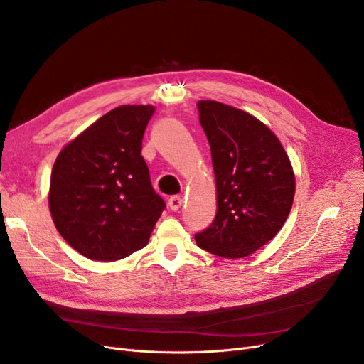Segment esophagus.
I'll return each instance as SVG.
<instances>
[{
  "instance_id": "1",
  "label": "esophagus",
  "mask_w": 364,
  "mask_h": 364,
  "mask_svg": "<svg viewBox=\"0 0 364 364\" xmlns=\"http://www.w3.org/2000/svg\"><path fill=\"white\" fill-rule=\"evenodd\" d=\"M183 204V200L181 197H171L169 200V207L172 211H178Z\"/></svg>"
}]
</instances>
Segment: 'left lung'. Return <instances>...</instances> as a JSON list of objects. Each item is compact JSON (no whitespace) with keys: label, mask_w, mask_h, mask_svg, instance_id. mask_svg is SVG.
Wrapping results in <instances>:
<instances>
[{"label":"left lung","mask_w":364,"mask_h":364,"mask_svg":"<svg viewBox=\"0 0 364 364\" xmlns=\"http://www.w3.org/2000/svg\"><path fill=\"white\" fill-rule=\"evenodd\" d=\"M197 107L211 149L217 213L195 240L217 257L245 258L286 223L296 191L293 166L277 135L254 115L215 100Z\"/></svg>","instance_id":"obj_1"}]
</instances>
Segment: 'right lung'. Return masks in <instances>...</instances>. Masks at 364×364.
<instances>
[{
    "instance_id": "obj_1",
    "label": "right lung",
    "mask_w": 364,
    "mask_h": 364,
    "mask_svg": "<svg viewBox=\"0 0 364 364\" xmlns=\"http://www.w3.org/2000/svg\"><path fill=\"white\" fill-rule=\"evenodd\" d=\"M154 110L151 105L112 109L53 163L48 193L53 225L92 261H118L144 247L164 210L141 156Z\"/></svg>"
}]
</instances>
